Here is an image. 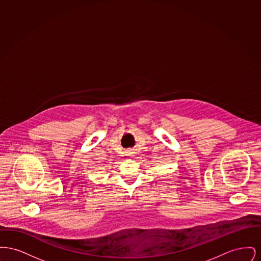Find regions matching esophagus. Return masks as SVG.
<instances>
[{"mask_svg": "<svg viewBox=\"0 0 261 261\" xmlns=\"http://www.w3.org/2000/svg\"><path fill=\"white\" fill-rule=\"evenodd\" d=\"M128 152H129V153H128V154H130V155H132V153H133V151H132V149H130V150H129V151H128Z\"/></svg>", "mask_w": 261, "mask_h": 261, "instance_id": "obj_1", "label": "esophagus"}]
</instances>
